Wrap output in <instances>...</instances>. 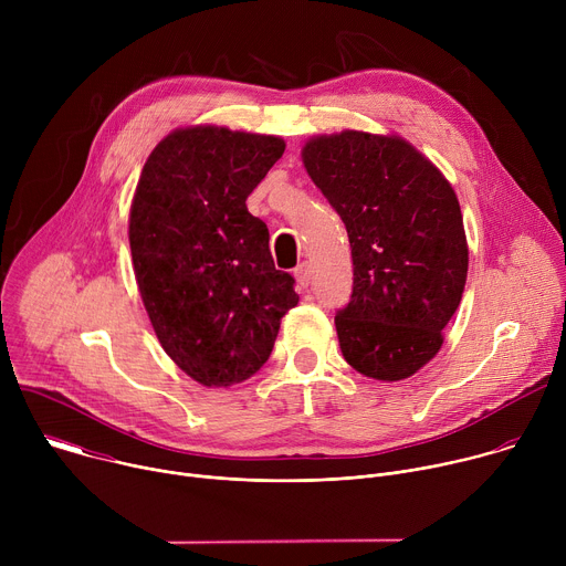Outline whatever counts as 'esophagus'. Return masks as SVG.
Instances as JSON below:
<instances>
[{
  "label": "esophagus",
  "instance_id": "1",
  "mask_svg": "<svg viewBox=\"0 0 566 566\" xmlns=\"http://www.w3.org/2000/svg\"><path fill=\"white\" fill-rule=\"evenodd\" d=\"M295 280L300 286H308L311 282V266L306 262H302L297 269H295Z\"/></svg>",
  "mask_w": 566,
  "mask_h": 566
}]
</instances>
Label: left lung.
Masks as SVG:
<instances>
[{
	"mask_svg": "<svg viewBox=\"0 0 566 566\" xmlns=\"http://www.w3.org/2000/svg\"><path fill=\"white\" fill-rule=\"evenodd\" d=\"M302 160L349 234L354 291L336 313L343 356L376 380L410 378L441 349L465 286L457 195L400 136H313Z\"/></svg>",
	"mask_w": 566,
	"mask_h": 566,
	"instance_id": "left-lung-1",
	"label": "left lung"
}]
</instances>
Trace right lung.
<instances>
[{"label":"right lung","mask_w":566,"mask_h":566,"mask_svg":"<svg viewBox=\"0 0 566 566\" xmlns=\"http://www.w3.org/2000/svg\"><path fill=\"white\" fill-rule=\"evenodd\" d=\"M284 147L214 125L175 129L134 192L129 249L145 311L160 347L206 387L251 378L300 300L275 269L266 223L247 208Z\"/></svg>","instance_id":"obj_1"}]
</instances>
